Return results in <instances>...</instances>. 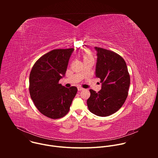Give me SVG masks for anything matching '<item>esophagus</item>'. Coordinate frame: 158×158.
<instances>
[{"instance_id":"esophagus-1","label":"esophagus","mask_w":158,"mask_h":158,"mask_svg":"<svg viewBox=\"0 0 158 158\" xmlns=\"http://www.w3.org/2000/svg\"><path fill=\"white\" fill-rule=\"evenodd\" d=\"M77 89H78V91H82V90H84V88H82V87H80V86H79V87H77Z\"/></svg>"}]
</instances>
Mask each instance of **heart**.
Segmentation results:
<instances>
[{"label": "heart", "mask_w": 158, "mask_h": 158, "mask_svg": "<svg viewBox=\"0 0 158 158\" xmlns=\"http://www.w3.org/2000/svg\"><path fill=\"white\" fill-rule=\"evenodd\" d=\"M82 58L84 59V61L87 60H91L93 59V57L89 51H85L82 52Z\"/></svg>", "instance_id": "obj_1"}]
</instances>
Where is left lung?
<instances>
[{
  "mask_svg": "<svg viewBox=\"0 0 158 158\" xmlns=\"http://www.w3.org/2000/svg\"><path fill=\"white\" fill-rule=\"evenodd\" d=\"M98 52L96 77L102 83L101 91L90 89L87 101L89 110L98 116H108L117 112L128 95L130 76L124 59L118 54L95 47Z\"/></svg>",
  "mask_w": 158,
  "mask_h": 158,
  "instance_id": "1",
  "label": "left lung"
}]
</instances>
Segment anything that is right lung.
<instances>
[{"mask_svg":"<svg viewBox=\"0 0 158 158\" xmlns=\"http://www.w3.org/2000/svg\"><path fill=\"white\" fill-rule=\"evenodd\" d=\"M71 49H54L41 56L34 64L29 76V93L41 114L52 119L65 116L69 110L77 88H66L59 83L64 76Z\"/></svg>","mask_w":158,"mask_h":158,"instance_id":"1","label":"right lung"}]
</instances>
